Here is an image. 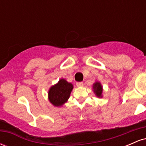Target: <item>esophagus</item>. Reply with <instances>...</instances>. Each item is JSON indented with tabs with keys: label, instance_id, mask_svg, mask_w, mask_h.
<instances>
[{
	"label": "esophagus",
	"instance_id": "34e87169",
	"mask_svg": "<svg viewBox=\"0 0 146 146\" xmlns=\"http://www.w3.org/2000/svg\"><path fill=\"white\" fill-rule=\"evenodd\" d=\"M76 85L78 87H82V86H83L84 84H83V82H77Z\"/></svg>",
	"mask_w": 146,
	"mask_h": 146
}]
</instances>
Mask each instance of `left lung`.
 <instances>
[{
  "mask_svg": "<svg viewBox=\"0 0 146 146\" xmlns=\"http://www.w3.org/2000/svg\"><path fill=\"white\" fill-rule=\"evenodd\" d=\"M93 90L97 98H103V86L100 82L96 81L94 84H93Z\"/></svg>",
  "mask_w": 146,
  "mask_h": 146,
  "instance_id": "8db88e82",
  "label": "left lung"
}]
</instances>
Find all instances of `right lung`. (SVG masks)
Returning a JSON list of instances; mask_svg holds the SVG:
<instances>
[{
  "instance_id": "right-lung-1",
  "label": "right lung",
  "mask_w": 146,
  "mask_h": 146,
  "mask_svg": "<svg viewBox=\"0 0 146 146\" xmlns=\"http://www.w3.org/2000/svg\"><path fill=\"white\" fill-rule=\"evenodd\" d=\"M73 85L65 79H60L58 83L50 87L48 91V101L55 107H62L68 101Z\"/></svg>"
}]
</instances>
